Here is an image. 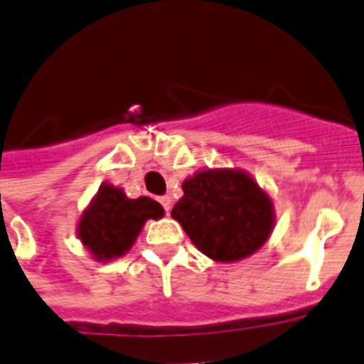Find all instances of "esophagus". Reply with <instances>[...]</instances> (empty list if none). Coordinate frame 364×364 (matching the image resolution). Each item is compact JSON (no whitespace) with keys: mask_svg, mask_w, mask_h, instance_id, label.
Returning <instances> with one entry per match:
<instances>
[{"mask_svg":"<svg viewBox=\"0 0 364 364\" xmlns=\"http://www.w3.org/2000/svg\"><path fill=\"white\" fill-rule=\"evenodd\" d=\"M158 200H159V205L164 206V210H166V213H169V210H171V197L164 195V197H159Z\"/></svg>","mask_w":364,"mask_h":364,"instance_id":"34e87169","label":"esophagus"}]
</instances>
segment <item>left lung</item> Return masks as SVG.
<instances>
[{"mask_svg": "<svg viewBox=\"0 0 364 364\" xmlns=\"http://www.w3.org/2000/svg\"><path fill=\"white\" fill-rule=\"evenodd\" d=\"M171 216L197 250L214 261H240L267 242L273 203L240 169H206L183 183V198Z\"/></svg>", "mask_w": 364, "mask_h": 364, "instance_id": "8db88e82", "label": "left lung"}]
</instances>
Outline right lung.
<instances>
[{
	"label": "right lung",
	"mask_w": 364,
	"mask_h": 364,
	"mask_svg": "<svg viewBox=\"0 0 364 364\" xmlns=\"http://www.w3.org/2000/svg\"><path fill=\"white\" fill-rule=\"evenodd\" d=\"M164 216L159 203L148 197L128 198L122 189L101 185L82 214L77 236L97 261H111L132 247L148 218Z\"/></svg>",
	"instance_id": "add662e5"
}]
</instances>
